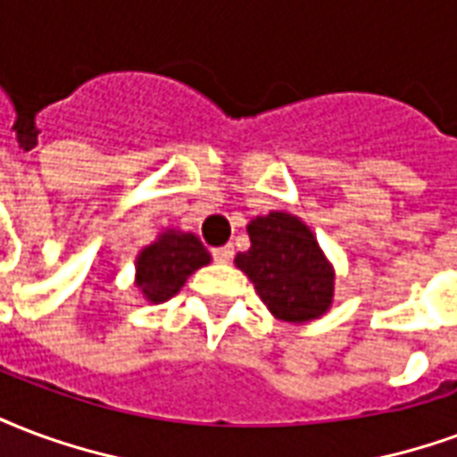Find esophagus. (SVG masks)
<instances>
[{
    "label": "esophagus",
    "mask_w": 457,
    "mask_h": 457,
    "mask_svg": "<svg viewBox=\"0 0 457 457\" xmlns=\"http://www.w3.org/2000/svg\"><path fill=\"white\" fill-rule=\"evenodd\" d=\"M232 254H235L232 245H225V246H218V249H212V259H215L218 263H229L232 262Z\"/></svg>",
    "instance_id": "34e87169"
}]
</instances>
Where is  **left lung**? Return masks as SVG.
I'll list each match as a JSON object with an SVG mask.
<instances>
[{
    "instance_id": "obj_1",
    "label": "left lung",
    "mask_w": 457,
    "mask_h": 457,
    "mask_svg": "<svg viewBox=\"0 0 457 457\" xmlns=\"http://www.w3.org/2000/svg\"><path fill=\"white\" fill-rule=\"evenodd\" d=\"M252 246L235 256L263 305L283 322L322 317L334 297V269L312 229L290 212L273 211L246 225Z\"/></svg>"
}]
</instances>
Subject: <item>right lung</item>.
Wrapping results in <instances>:
<instances>
[{"mask_svg": "<svg viewBox=\"0 0 457 457\" xmlns=\"http://www.w3.org/2000/svg\"><path fill=\"white\" fill-rule=\"evenodd\" d=\"M211 263V252L194 232H162L157 242L145 246L135 262V286L145 300L164 303L184 288L186 278L201 266Z\"/></svg>", "mask_w": 457, "mask_h": 457, "instance_id": "right-lung-1", "label": "right lung"}]
</instances>
